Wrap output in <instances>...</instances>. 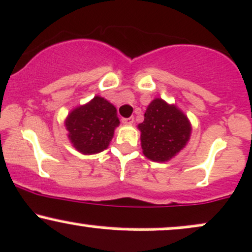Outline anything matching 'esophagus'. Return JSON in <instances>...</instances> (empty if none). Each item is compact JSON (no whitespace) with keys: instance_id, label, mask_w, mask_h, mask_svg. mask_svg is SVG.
<instances>
[{"instance_id":"esophagus-1","label":"esophagus","mask_w":252,"mask_h":252,"mask_svg":"<svg viewBox=\"0 0 252 252\" xmlns=\"http://www.w3.org/2000/svg\"><path fill=\"white\" fill-rule=\"evenodd\" d=\"M122 123H123V124H132V123H134V117L122 118Z\"/></svg>"}]
</instances>
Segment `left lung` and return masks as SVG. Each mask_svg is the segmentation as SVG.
Returning <instances> with one entry per match:
<instances>
[{
	"mask_svg": "<svg viewBox=\"0 0 252 252\" xmlns=\"http://www.w3.org/2000/svg\"><path fill=\"white\" fill-rule=\"evenodd\" d=\"M137 128L143 154L157 162L168 161L177 156L191 135V124L183 111L160 98L148 105L145 120Z\"/></svg>",
	"mask_w": 252,
	"mask_h": 252,
	"instance_id": "left-lung-1",
	"label": "left lung"
}]
</instances>
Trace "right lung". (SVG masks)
I'll return each instance as SVG.
<instances>
[{
  "instance_id": "right-lung-1",
  "label": "right lung",
  "mask_w": 252,
  "mask_h": 252,
  "mask_svg": "<svg viewBox=\"0 0 252 252\" xmlns=\"http://www.w3.org/2000/svg\"><path fill=\"white\" fill-rule=\"evenodd\" d=\"M64 124L69 140L76 151L82 154H95L109 147L120 120L116 107L96 95L70 111Z\"/></svg>"
}]
</instances>
